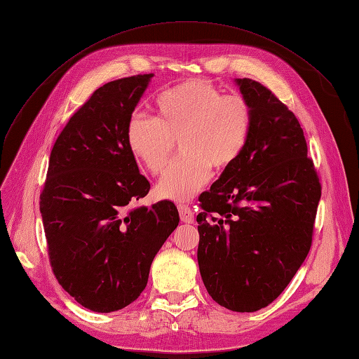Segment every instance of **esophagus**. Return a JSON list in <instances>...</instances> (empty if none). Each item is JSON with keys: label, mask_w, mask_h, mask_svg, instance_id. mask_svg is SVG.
<instances>
[{"label": "esophagus", "mask_w": 359, "mask_h": 359, "mask_svg": "<svg viewBox=\"0 0 359 359\" xmlns=\"http://www.w3.org/2000/svg\"><path fill=\"white\" fill-rule=\"evenodd\" d=\"M178 211H180V217H181L182 223H193L194 222V214L187 205H180Z\"/></svg>", "instance_id": "34e87169"}]
</instances>
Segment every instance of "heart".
Here are the masks:
<instances>
[{"label": "heart", "mask_w": 359, "mask_h": 359, "mask_svg": "<svg viewBox=\"0 0 359 359\" xmlns=\"http://www.w3.org/2000/svg\"><path fill=\"white\" fill-rule=\"evenodd\" d=\"M154 119L133 114L126 142L140 166L153 175L166 169L178 142L181 157L158 182L163 199L190 201L211 177L240 158L252 128V109L240 95H222L211 82L189 79L157 95Z\"/></svg>", "instance_id": "1"}]
</instances>
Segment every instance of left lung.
Wrapping results in <instances>:
<instances>
[{
    "label": "left lung",
    "instance_id": "1",
    "mask_svg": "<svg viewBox=\"0 0 359 359\" xmlns=\"http://www.w3.org/2000/svg\"><path fill=\"white\" fill-rule=\"evenodd\" d=\"M233 82L252 109V128L240 158L199 198L198 264L215 302L253 313L306 260L320 184L297 116L259 82Z\"/></svg>",
    "mask_w": 359,
    "mask_h": 359
}]
</instances>
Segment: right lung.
<instances>
[{
    "label": "right lung",
    "instance_id": "right-lung-1",
    "mask_svg": "<svg viewBox=\"0 0 359 359\" xmlns=\"http://www.w3.org/2000/svg\"><path fill=\"white\" fill-rule=\"evenodd\" d=\"M153 76H130L94 91L53 145L40 196L53 274L97 313L139 298L157 252L180 223L170 201L128 206L149 191L127 147L126 126Z\"/></svg>",
    "mask_w": 359,
    "mask_h": 359
}]
</instances>
